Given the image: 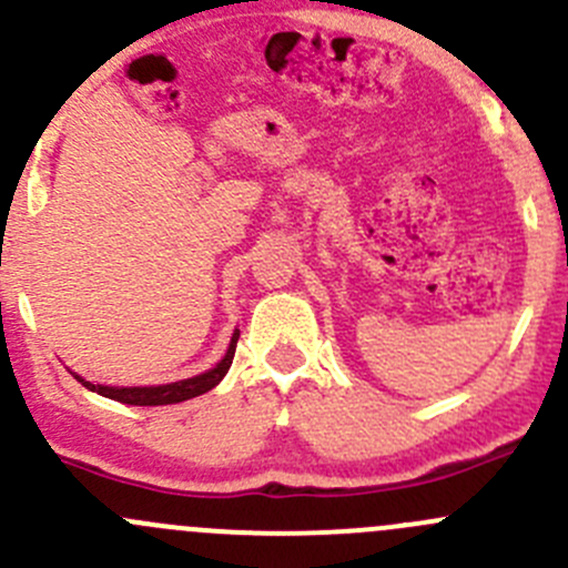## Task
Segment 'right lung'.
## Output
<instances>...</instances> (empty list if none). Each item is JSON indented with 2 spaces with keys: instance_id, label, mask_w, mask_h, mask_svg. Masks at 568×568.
<instances>
[{
  "instance_id": "obj_1",
  "label": "right lung",
  "mask_w": 568,
  "mask_h": 568,
  "mask_svg": "<svg viewBox=\"0 0 568 568\" xmlns=\"http://www.w3.org/2000/svg\"><path fill=\"white\" fill-rule=\"evenodd\" d=\"M236 343H239V332L233 335L231 346H227V354L222 357V363L216 368L205 371V374L192 376V379L183 382H173V385H159V387H104V385H90L84 382L82 376H77L88 390L104 395V398L120 400V404H131V406H164V404H181V400L194 398V395L209 393L211 387H216L222 382V376L227 374L233 363V354H236Z\"/></svg>"
}]
</instances>
